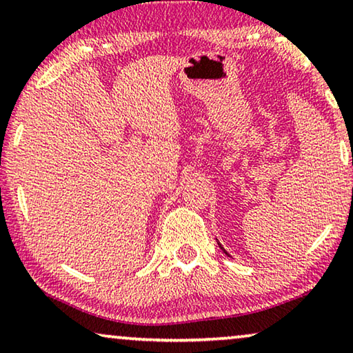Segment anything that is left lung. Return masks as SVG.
<instances>
[{
  "instance_id": "8db88e82",
  "label": "left lung",
  "mask_w": 353,
  "mask_h": 353,
  "mask_svg": "<svg viewBox=\"0 0 353 353\" xmlns=\"http://www.w3.org/2000/svg\"><path fill=\"white\" fill-rule=\"evenodd\" d=\"M216 243H218V247H220V248H221V250H223V253H225V254H226V256H228V257H231V254H229V253H228V251H226V250H225V248H223V245H221V243H220V242H218V240H216Z\"/></svg>"
}]
</instances>
